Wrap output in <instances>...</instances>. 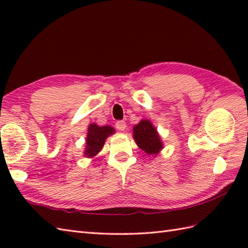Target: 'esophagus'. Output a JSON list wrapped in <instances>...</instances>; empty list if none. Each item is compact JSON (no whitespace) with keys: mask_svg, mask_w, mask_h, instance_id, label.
<instances>
[{"mask_svg":"<svg viewBox=\"0 0 248 248\" xmlns=\"http://www.w3.org/2000/svg\"><path fill=\"white\" fill-rule=\"evenodd\" d=\"M125 128H127V124H125L124 121H117V123H116V129L117 130L124 131Z\"/></svg>","mask_w":248,"mask_h":248,"instance_id":"1","label":"esophagus"}]
</instances>
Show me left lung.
Returning <instances> with one entry per match:
<instances>
[{"label":"left lung","instance_id":"left-lung-1","mask_svg":"<svg viewBox=\"0 0 248 248\" xmlns=\"http://www.w3.org/2000/svg\"><path fill=\"white\" fill-rule=\"evenodd\" d=\"M133 139L139 148L147 155L155 156L164 148L161 136L150 120L143 119L133 127Z\"/></svg>","mask_w":248,"mask_h":248}]
</instances>
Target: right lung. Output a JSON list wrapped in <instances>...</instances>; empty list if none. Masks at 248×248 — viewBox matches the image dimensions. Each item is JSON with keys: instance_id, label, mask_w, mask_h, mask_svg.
<instances>
[{"instance_id": "right-lung-1", "label": "right lung", "mask_w": 248, "mask_h": 248, "mask_svg": "<svg viewBox=\"0 0 248 248\" xmlns=\"http://www.w3.org/2000/svg\"><path fill=\"white\" fill-rule=\"evenodd\" d=\"M115 133V129L110 125H102L100 127L97 124H91L88 125L85 150H84V156L93 157L97 155L103 148L105 140L108 136Z\"/></svg>"}]
</instances>
